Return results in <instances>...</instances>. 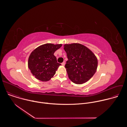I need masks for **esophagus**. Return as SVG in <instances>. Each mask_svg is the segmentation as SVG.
<instances>
[{
  "label": "esophagus",
  "mask_w": 127,
  "mask_h": 127,
  "mask_svg": "<svg viewBox=\"0 0 127 127\" xmlns=\"http://www.w3.org/2000/svg\"><path fill=\"white\" fill-rule=\"evenodd\" d=\"M62 64V66H64V65H65V62H63V63H62V64Z\"/></svg>",
  "instance_id": "1"
}]
</instances>
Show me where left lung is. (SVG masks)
<instances>
[{"instance_id":"8db88e82","label":"left lung","mask_w":127,"mask_h":127,"mask_svg":"<svg viewBox=\"0 0 127 127\" xmlns=\"http://www.w3.org/2000/svg\"><path fill=\"white\" fill-rule=\"evenodd\" d=\"M68 61L65 67L69 79L74 83L82 84L91 78L97 69V59L86 47L77 43L65 44Z\"/></svg>"}]
</instances>
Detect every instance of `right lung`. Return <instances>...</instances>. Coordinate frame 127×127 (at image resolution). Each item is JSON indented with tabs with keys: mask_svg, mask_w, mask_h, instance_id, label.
Wrapping results in <instances>:
<instances>
[{
	"mask_svg": "<svg viewBox=\"0 0 127 127\" xmlns=\"http://www.w3.org/2000/svg\"><path fill=\"white\" fill-rule=\"evenodd\" d=\"M61 46L62 44H46L31 53L29 58L28 67L33 76L42 81H49L54 76L61 65L57 62L54 53Z\"/></svg>",
	"mask_w": 127,
	"mask_h": 127,
	"instance_id": "right-lung-1",
	"label": "right lung"
}]
</instances>
